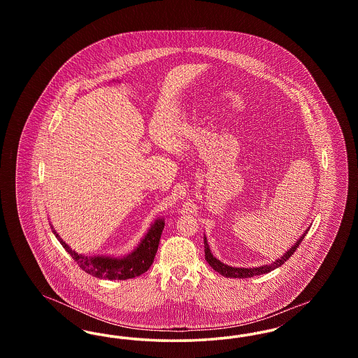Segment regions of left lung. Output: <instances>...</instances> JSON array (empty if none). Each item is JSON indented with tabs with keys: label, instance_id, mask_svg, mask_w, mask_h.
I'll use <instances>...</instances> for the list:
<instances>
[{
	"label": "left lung",
	"instance_id": "obj_1",
	"mask_svg": "<svg viewBox=\"0 0 358 358\" xmlns=\"http://www.w3.org/2000/svg\"><path fill=\"white\" fill-rule=\"evenodd\" d=\"M310 228H307L306 231L299 236V238L291 245V248L287 250L285 254L282 256H279L278 259H275L273 262H271L270 264H264V266H259V267H232V266H228L225 263L220 262L217 257H215L210 248H209V244H208V240L206 236L204 235V252H205V260L208 262V264L219 273H222V276L225 278H252L256 275H263V273H270L275 268L280 267L285 262H287L289 256L292 255L295 252V250L298 248V245L301 244V241L306 236L307 231Z\"/></svg>",
	"mask_w": 358,
	"mask_h": 358
}]
</instances>
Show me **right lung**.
I'll return each instance as SVG.
<instances>
[{"mask_svg": "<svg viewBox=\"0 0 358 358\" xmlns=\"http://www.w3.org/2000/svg\"><path fill=\"white\" fill-rule=\"evenodd\" d=\"M164 227L165 219L157 217L150 224L148 232L141 238L136 248L127 255L88 256L78 254L75 250H72L69 244L59 236V234L53 229V225L51 224L52 232L55 234L56 238L60 241V244L66 248V251L72 256V259L83 271L95 278L108 280H126L146 273L149 267L153 264L154 256L157 254Z\"/></svg>", "mask_w": 358, "mask_h": 358, "instance_id": "1", "label": "right lung"}]
</instances>
